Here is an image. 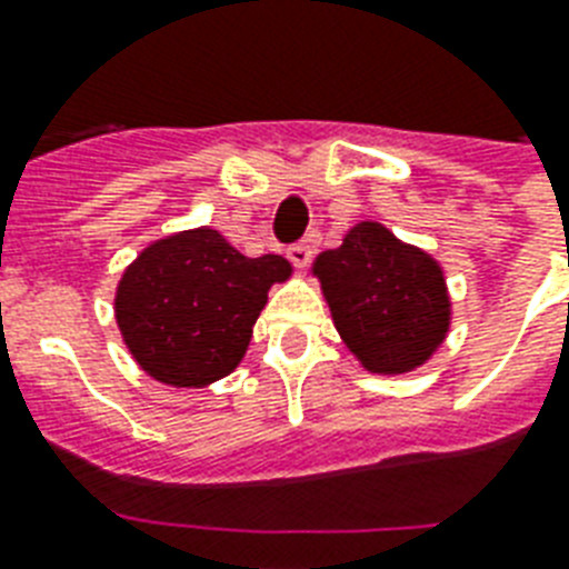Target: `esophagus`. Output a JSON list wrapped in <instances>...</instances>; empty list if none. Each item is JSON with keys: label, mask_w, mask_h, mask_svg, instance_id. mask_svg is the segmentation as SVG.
I'll return each mask as SVG.
<instances>
[{"label": "esophagus", "mask_w": 569, "mask_h": 569, "mask_svg": "<svg viewBox=\"0 0 569 569\" xmlns=\"http://www.w3.org/2000/svg\"><path fill=\"white\" fill-rule=\"evenodd\" d=\"M289 259L295 262V268H307L312 259V248L307 244V241H298V244H292V248H289Z\"/></svg>", "instance_id": "34e87169"}]
</instances>
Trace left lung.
Listing matches in <instances>:
<instances>
[{"label":"left lung","instance_id":"left-lung-1","mask_svg":"<svg viewBox=\"0 0 569 569\" xmlns=\"http://www.w3.org/2000/svg\"><path fill=\"white\" fill-rule=\"evenodd\" d=\"M312 274L366 372H413L449 333L451 298L440 262L383 223H355L339 248L316 257Z\"/></svg>","mask_w":569,"mask_h":569}]
</instances>
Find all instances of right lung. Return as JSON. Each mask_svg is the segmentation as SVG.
Instances as JSON below:
<instances>
[{
	"label": "right lung",
	"mask_w": 569,
	"mask_h": 569,
	"mask_svg": "<svg viewBox=\"0 0 569 569\" xmlns=\"http://www.w3.org/2000/svg\"><path fill=\"white\" fill-rule=\"evenodd\" d=\"M289 277L277 253L244 257L212 227L182 230L147 244L123 271L114 319L150 378L200 389L241 363L268 289Z\"/></svg>",
	"instance_id": "right-lung-1"
}]
</instances>
